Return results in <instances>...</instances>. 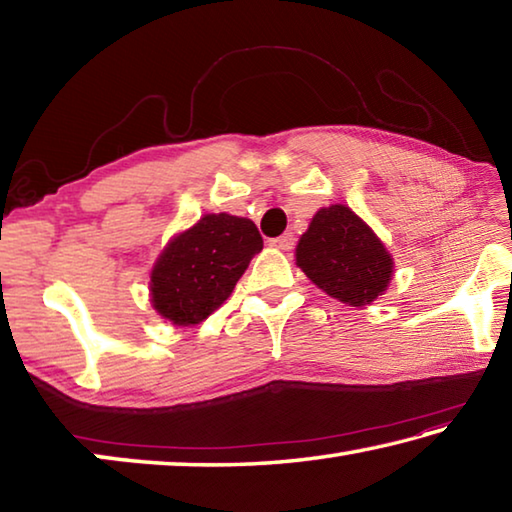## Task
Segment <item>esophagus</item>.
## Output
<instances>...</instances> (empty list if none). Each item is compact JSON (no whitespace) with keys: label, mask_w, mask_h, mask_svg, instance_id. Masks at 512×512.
Instances as JSON below:
<instances>
[{"label":"esophagus","mask_w":512,"mask_h":512,"mask_svg":"<svg viewBox=\"0 0 512 512\" xmlns=\"http://www.w3.org/2000/svg\"><path fill=\"white\" fill-rule=\"evenodd\" d=\"M268 244H271L273 248H280V250H291L293 246H296V237H293L291 232H284V235H280V237L268 239Z\"/></svg>","instance_id":"1"}]
</instances>
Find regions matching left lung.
Wrapping results in <instances>:
<instances>
[{
  "instance_id": "8db88e82",
  "label": "left lung",
  "mask_w": 512,
  "mask_h": 512,
  "mask_svg": "<svg viewBox=\"0 0 512 512\" xmlns=\"http://www.w3.org/2000/svg\"><path fill=\"white\" fill-rule=\"evenodd\" d=\"M296 262L318 289L352 307L370 305L393 275L384 244L345 205L316 212L298 241Z\"/></svg>"
}]
</instances>
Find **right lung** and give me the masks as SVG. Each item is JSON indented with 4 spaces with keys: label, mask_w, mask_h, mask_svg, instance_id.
<instances>
[{
    "label": "right lung",
    "mask_w": 512,
    "mask_h": 512,
    "mask_svg": "<svg viewBox=\"0 0 512 512\" xmlns=\"http://www.w3.org/2000/svg\"><path fill=\"white\" fill-rule=\"evenodd\" d=\"M262 235L250 219L205 214L171 239L151 273V302L173 325H196L223 305L259 250Z\"/></svg>",
    "instance_id": "add662e5"
}]
</instances>
